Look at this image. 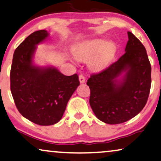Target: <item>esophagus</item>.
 Instances as JSON below:
<instances>
[{
  "mask_svg": "<svg viewBox=\"0 0 161 161\" xmlns=\"http://www.w3.org/2000/svg\"><path fill=\"white\" fill-rule=\"evenodd\" d=\"M85 80H86L85 77L83 76V75H79V81H80V83H85Z\"/></svg>",
  "mask_w": 161,
  "mask_h": 161,
  "instance_id": "esophagus-1",
  "label": "esophagus"
}]
</instances>
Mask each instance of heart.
Returning <instances> with one entry per match:
<instances>
[{"instance_id":"obj_1","label":"heart","mask_w":161,"mask_h":161,"mask_svg":"<svg viewBox=\"0 0 161 161\" xmlns=\"http://www.w3.org/2000/svg\"><path fill=\"white\" fill-rule=\"evenodd\" d=\"M116 52V43L103 38L83 41L73 49L75 57L79 61H89V67L94 71H100L106 67Z\"/></svg>"}]
</instances>
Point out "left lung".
Returning a JSON list of instances; mask_svg holds the SVG:
<instances>
[{
  "instance_id": "obj_1",
  "label": "left lung",
  "mask_w": 161,
  "mask_h": 161,
  "mask_svg": "<svg viewBox=\"0 0 161 161\" xmlns=\"http://www.w3.org/2000/svg\"><path fill=\"white\" fill-rule=\"evenodd\" d=\"M127 35L125 54L100 73L92 75L86 83L92 111L109 125L125 122L139 114L150 91L151 64L147 50L131 32Z\"/></svg>"
}]
</instances>
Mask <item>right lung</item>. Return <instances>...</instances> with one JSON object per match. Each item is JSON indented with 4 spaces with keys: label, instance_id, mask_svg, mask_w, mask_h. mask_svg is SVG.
<instances>
[{
    "label": "right lung",
    "instance_id": "obj_1",
    "mask_svg": "<svg viewBox=\"0 0 161 161\" xmlns=\"http://www.w3.org/2000/svg\"><path fill=\"white\" fill-rule=\"evenodd\" d=\"M48 36L45 30L30 34L15 50L10 72L11 92L17 110L31 122L43 126L61 119L80 85L77 74L66 76L56 67L34 64L36 45Z\"/></svg>",
    "mask_w": 161,
    "mask_h": 161
}]
</instances>
